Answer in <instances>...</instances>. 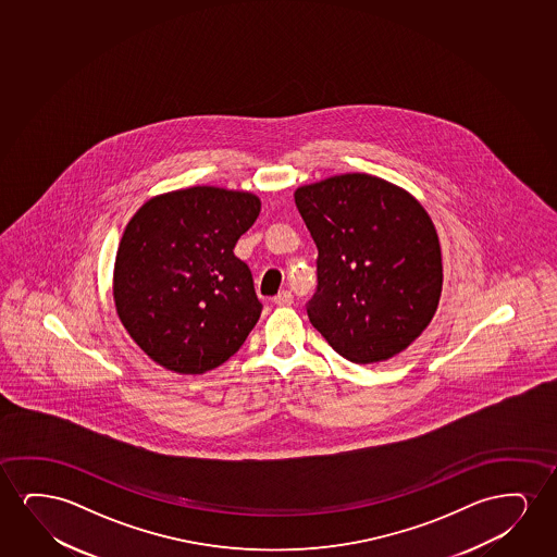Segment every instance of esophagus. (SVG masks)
Instances as JSON below:
<instances>
[{
  "mask_svg": "<svg viewBox=\"0 0 557 557\" xmlns=\"http://www.w3.org/2000/svg\"><path fill=\"white\" fill-rule=\"evenodd\" d=\"M274 302L277 306L293 305V295H290V290H282V293L274 298Z\"/></svg>",
  "mask_w": 557,
  "mask_h": 557,
  "instance_id": "esophagus-1",
  "label": "esophagus"
}]
</instances>
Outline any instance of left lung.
Segmentation results:
<instances>
[{
  "mask_svg": "<svg viewBox=\"0 0 557 557\" xmlns=\"http://www.w3.org/2000/svg\"><path fill=\"white\" fill-rule=\"evenodd\" d=\"M318 247V290L308 318L354 363L394 358L414 343L442 297L434 222L409 191L346 173L295 190Z\"/></svg>",
  "mask_w": 557,
  "mask_h": 557,
  "instance_id": "left-lung-1",
  "label": "left lung"
}]
</instances>
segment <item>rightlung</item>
Instances as JSON below:
<instances>
[{"instance_id": "add662e5", "label": "right lung", "mask_w": 557, "mask_h": 557, "mask_svg": "<svg viewBox=\"0 0 557 557\" xmlns=\"http://www.w3.org/2000/svg\"><path fill=\"white\" fill-rule=\"evenodd\" d=\"M259 213L251 191L194 186L133 214L115 255V312L158 366L207 373L257 325L262 305L234 247Z\"/></svg>"}]
</instances>
